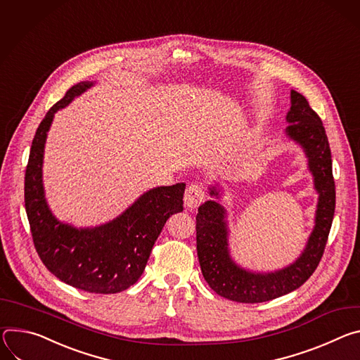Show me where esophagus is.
I'll return each instance as SVG.
<instances>
[{"label": "esophagus", "instance_id": "esophagus-1", "mask_svg": "<svg viewBox=\"0 0 360 360\" xmlns=\"http://www.w3.org/2000/svg\"><path fill=\"white\" fill-rule=\"evenodd\" d=\"M205 202V191L198 184H191L184 193V206L187 209H197Z\"/></svg>", "mask_w": 360, "mask_h": 360}]
</instances>
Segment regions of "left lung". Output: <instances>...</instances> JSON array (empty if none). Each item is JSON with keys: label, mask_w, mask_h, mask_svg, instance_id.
Masks as SVG:
<instances>
[{"label": "left lung", "mask_w": 360, "mask_h": 360, "mask_svg": "<svg viewBox=\"0 0 360 360\" xmlns=\"http://www.w3.org/2000/svg\"><path fill=\"white\" fill-rule=\"evenodd\" d=\"M290 110L286 114V137L295 141L307 158L317 193L314 226L299 257L273 271H256L236 263L229 248L227 210L220 203L223 187L213 181L209 194L195 216L197 256L209 286L220 296L240 303H262L299 289L321 262L332 227L336 191L332 173V155L322 120L297 91H290Z\"/></svg>", "instance_id": "left-lung-1"}]
</instances>
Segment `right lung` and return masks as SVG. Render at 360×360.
<instances>
[{"instance_id": "obj_1", "label": "right lung", "mask_w": 360, "mask_h": 360, "mask_svg": "<svg viewBox=\"0 0 360 360\" xmlns=\"http://www.w3.org/2000/svg\"><path fill=\"white\" fill-rule=\"evenodd\" d=\"M94 84L82 82L72 86L39 123L25 170L24 197L34 246L46 267L75 289L111 295L139 281L167 219L183 212L186 184L153 187L122 214L94 227H75L54 216L43 183L47 134L56 112Z\"/></svg>"}]
</instances>
